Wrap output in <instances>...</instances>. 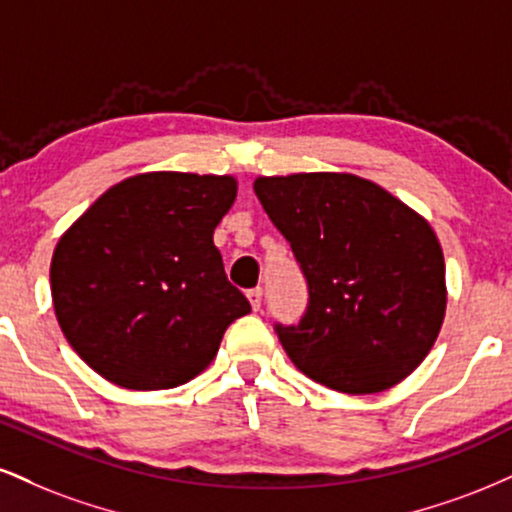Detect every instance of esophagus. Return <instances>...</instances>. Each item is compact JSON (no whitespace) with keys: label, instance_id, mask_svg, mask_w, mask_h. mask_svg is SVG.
Here are the masks:
<instances>
[{"label":"esophagus","instance_id":"1","mask_svg":"<svg viewBox=\"0 0 512 512\" xmlns=\"http://www.w3.org/2000/svg\"><path fill=\"white\" fill-rule=\"evenodd\" d=\"M248 300H250L252 310H260V305H262V288H260V286L250 288V291H248Z\"/></svg>","mask_w":512,"mask_h":512}]
</instances>
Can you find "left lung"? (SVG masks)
<instances>
[{
  "label": "left lung",
  "instance_id": "left-lung-1",
  "mask_svg": "<svg viewBox=\"0 0 512 512\" xmlns=\"http://www.w3.org/2000/svg\"><path fill=\"white\" fill-rule=\"evenodd\" d=\"M255 195L310 288L300 322L274 326L293 365L350 396L415 372L446 315V264L429 221L353 174L260 176Z\"/></svg>",
  "mask_w": 512,
  "mask_h": 512
}]
</instances>
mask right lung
<instances>
[{
  "instance_id": "add662e5",
  "label": "right lung",
  "mask_w": 512,
  "mask_h": 512,
  "mask_svg": "<svg viewBox=\"0 0 512 512\" xmlns=\"http://www.w3.org/2000/svg\"><path fill=\"white\" fill-rule=\"evenodd\" d=\"M233 176L150 171L97 197L54 248L59 326L100 377L133 391L174 389L217 355L250 303L226 279L214 229Z\"/></svg>"
}]
</instances>
